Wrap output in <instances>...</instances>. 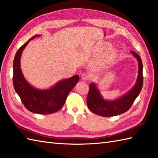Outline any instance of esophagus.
<instances>
[{
	"instance_id": "obj_1",
	"label": "esophagus",
	"mask_w": 158,
	"mask_h": 158,
	"mask_svg": "<svg viewBox=\"0 0 158 158\" xmlns=\"http://www.w3.org/2000/svg\"><path fill=\"white\" fill-rule=\"evenodd\" d=\"M81 78L83 80H89L91 79V76H90V75H89L88 73H84L81 75Z\"/></svg>"
}]
</instances>
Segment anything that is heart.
I'll list each match as a JSON object with an SVG mask.
<instances>
[{
  "label": "heart",
  "instance_id": "obj_1",
  "mask_svg": "<svg viewBox=\"0 0 158 158\" xmlns=\"http://www.w3.org/2000/svg\"><path fill=\"white\" fill-rule=\"evenodd\" d=\"M113 53H114L113 48H111V47L108 48L107 50H106V59H107L108 60H110L111 58L112 57Z\"/></svg>",
  "mask_w": 158,
  "mask_h": 158
}]
</instances>
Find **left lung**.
Masks as SVG:
<instances>
[{"mask_svg": "<svg viewBox=\"0 0 158 158\" xmlns=\"http://www.w3.org/2000/svg\"><path fill=\"white\" fill-rule=\"evenodd\" d=\"M131 52L138 60V76L136 85L123 97L116 100L108 101L103 99L95 84L91 83L89 85L86 104L89 110L94 114L102 117H113L123 114L131 108L140 94L143 85V62L138 54L133 51Z\"/></svg>", "mask_w": 158, "mask_h": 158, "instance_id": "8db88e82", "label": "left lung"}]
</instances>
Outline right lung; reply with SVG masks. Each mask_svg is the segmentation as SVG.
<instances>
[{
  "label": "right lung",
  "instance_id": "obj_1",
  "mask_svg": "<svg viewBox=\"0 0 158 158\" xmlns=\"http://www.w3.org/2000/svg\"><path fill=\"white\" fill-rule=\"evenodd\" d=\"M40 36L39 35H35L22 45L16 52L13 64V83L15 92L28 110L34 113L50 114L59 111L63 107L67 95L78 82L79 76L76 75L61 80L53 87L47 90L35 89L27 82L20 68V56L28 41Z\"/></svg>",
  "mask_w": 158,
  "mask_h": 158
}]
</instances>
